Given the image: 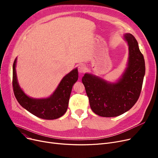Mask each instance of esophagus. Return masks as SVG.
<instances>
[{
    "label": "esophagus",
    "mask_w": 158,
    "mask_h": 158,
    "mask_svg": "<svg viewBox=\"0 0 158 158\" xmlns=\"http://www.w3.org/2000/svg\"><path fill=\"white\" fill-rule=\"evenodd\" d=\"M86 70V67L85 65L81 64L78 66V71L79 73H84Z\"/></svg>",
    "instance_id": "1"
}]
</instances>
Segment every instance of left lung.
Returning <instances> with one entry per match:
<instances>
[{"label": "left lung", "instance_id": "1", "mask_svg": "<svg viewBox=\"0 0 158 158\" xmlns=\"http://www.w3.org/2000/svg\"><path fill=\"white\" fill-rule=\"evenodd\" d=\"M129 47L127 67L114 82L107 81L92 73L82 79L91 109L103 117H117L129 111L137 102L145 73L144 57L138 44L130 33L123 35Z\"/></svg>", "mask_w": 158, "mask_h": 158}]
</instances>
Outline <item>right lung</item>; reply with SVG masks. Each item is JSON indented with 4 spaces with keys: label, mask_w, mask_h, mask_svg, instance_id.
<instances>
[{
    "label": "right lung",
    "mask_w": 158,
    "mask_h": 158,
    "mask_svg": "<svg viewBox=\"0 0 158 158\" xmlns=\"http://www.w3.org/2000/svg\"><path fill=\"white\" fill-rule=\"evenodd\" d=\"M16 60L17 58L13 65V87L19 103L24 109L40 118L54 120L62 117L67 110L73 85L78 79L77 68L66 75L51 96L35 98L25 94L19 84L16 72Z\"/></svg>",
    "instance_id": "obj_1"
}]
</instances>
